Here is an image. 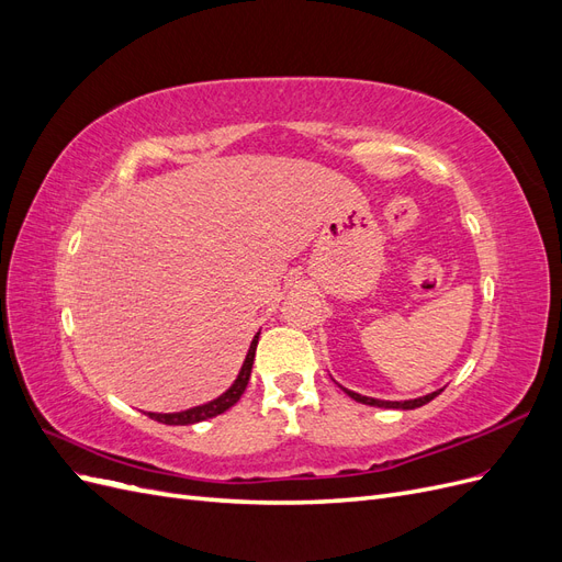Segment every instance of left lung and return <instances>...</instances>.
Wrapping results in <instances>:
<instances>
[{
  "instance_id": "left-lung-1",
  "label": "left lung",
  "mask_w": 562,
  "mask_h": 562,
  "mask_svg": "<svg viewBox=\"0 0 562 562\" xmlns=\"http://www.w3.org/2000/svg\"><path fill=\"white\" fill-rule=\"evenodd\" d=\"M345 389V386H342ZM440 391L443 389H438V391H431V394H427V396H419V398H411V401H380V398H370V396H361V394H356V391H349V389H345V394L347 396H351L353 401H359V403H363V405H375V407H396V411H415V407H422L424 403H429V401H434Z\"/></svg>"
}]
</instances>
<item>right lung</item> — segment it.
Wrapping results in <instances>:
<instances>
[{"label":"right lung","mask_w":562,"mask_h":562,"mask_svg":"<svg viewBox=\"0 0 562 562\" xmlns=\"http://www.w3.org/2000/svg\"><path fill=\"white\" fill-rule=\"evenodd\" d=\"M258 337L260 333L252 337L250 342V349L246 353V361L239 370V375H236L234 384L225 391L223 396H217L215 401L211 403H203V405H196V407H190V411H182V413H147L149 419L155 422H161V424H171V427H184V424H196V422H203V419H211V417H217L223 415L225 411H229V407L241 398V394L248 386V380H250V370H252V361H255V349H258Z\"/></svg>","instance_id":"obj_1"}]
</instances>
